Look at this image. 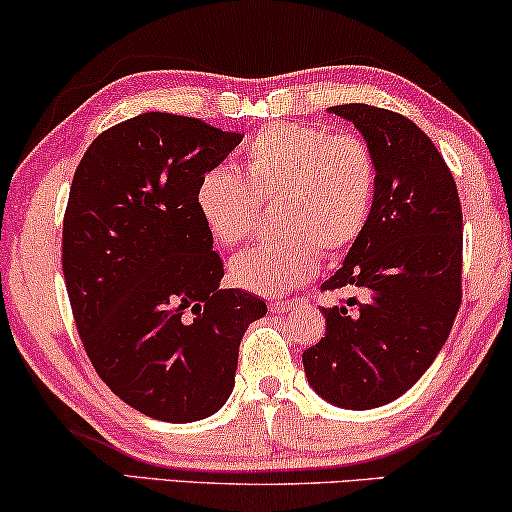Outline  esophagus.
<instances>
[{
    "label": "esophagus",
    "mask_w": 512,
    "mask_h": 512,
    "mask_svg": "<svg viewBox=\"0 0 512 512\" xmlns=\"http://www.w3.org/2000/svg\"><path fill=\"white\" fill-rule=\"evenodd\" d=\"M300 300H272L270 303V310L275 312H289L293 307H298Z\"/></svg>",
    "instance_id": "1"
}]
</instances>
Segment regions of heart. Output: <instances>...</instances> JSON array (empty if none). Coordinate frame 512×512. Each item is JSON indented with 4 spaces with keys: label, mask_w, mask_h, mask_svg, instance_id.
Instances as JSON below:
<instances>
[{
    "label": "heart",
    "mask_w": 512,
    "mask_h": 512,
    "mask_svg": "<svg viewBox=\"0 0 512 512\" xmlns=\"http://www.w3.org/2000/svg\"><path fill=\"white\" fill-rule=\"evenodd\" d=\"M244 177L209 167L195 186V209L223 249L254 233L272 205V240L235 256L230 279L242 289L277 296L307 282L319 256H340L359 240L373 212L375 153L366 139L331 135L305 123L265 125L242 149Z\"/></svg>",
    "instance_id": "obj_1"
}]
</instances>
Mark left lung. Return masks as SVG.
<instances>
[{"label": "left lung", "mask_w": 512, "mask_h": 512, "mask_svg": "<svg viewBox=\"0 0 512 512\" xmlns=\"http://www.w3.org/2000/svg\"><path fill=\"white\" fill-rule=\"evenodd\" d=\"M375 153L368 226L321 291L361 289L324 307L326 333L305 349L310 387L328 403L370 410L426 373L461 305V202L450 167L424 130L370 104L331 107Z\"/></svg>", "instance_id": "8db88e82"}]
</instances>
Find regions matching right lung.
<instances>
[{
	"instance_id": "right-lung-1",
	"label": "right lung",
	"mask_w": 512,
	"mask_h": 512,
	"mask_svg": "<svg viewBox=\"0 0 512 512\" xmlns=\"http://www.w3.org/2000/svg\"><path fill=\"white\" fill-rule=\"evenodd\" d=\"M240 132L149 111L104 130L74 172L62 272L76 331L104 384L163 422L214 415L268 305L219 289L223 261L195 209L202 172Z\"/></svg>"
}]
</instances>
